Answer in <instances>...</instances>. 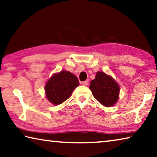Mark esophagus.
<instances>
[{
  "mask_svg": "<svg viewBox=\"0 0 157 157\" xmlns=\"http://www.w3.org/2000/svg\"><path fill=\"white\" fill-rule=\"evenodd\" d=\"M88 83H89L88 79H86V80H85L84 82H82V84L84 85V86H86V85L88 84Z\"/></svg>",
  "mask_w": 157,
  "mask_h": 157,
  "instance_id": "obj_1",
  "label": "esophagus"
}]
</instances>
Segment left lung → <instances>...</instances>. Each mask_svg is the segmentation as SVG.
<instances>
[{
  "mask_svg": "<svg viewBox=\"0 0 157 157\" xmlns=\"http://www.w3.org/2000/svg\"><path fill=\"white\" fill-rule=\"evenodd\" d=\"M89 89L95 99L105 107L113 106L118 99V84L103 72L97 73L95 78L90 82Z\"/></svg>",
  "mask_w": 157,
  "mask_h": 157,
  "instance_id": "left-lung-1",
  "label": "left lung"
}]
</instances>
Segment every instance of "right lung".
<instances>
[{
	"mask_svg": "<svg viewBox=\"0 0 157 157\" xmlns=\"http://www.w3.org/2000/svg\"><path fill=\"white\" fill-rule=\"evenodd\" d=\"M79 84L75 75L68 71H61L53 75L46 84V97L52 104H62L71 96L74 89Z\"/></svg>",
	"mask_w": 157,
	"mask_h": 157,
	"instance_id": "add662e5",
	"label": "right lung"
}]
</instances>
